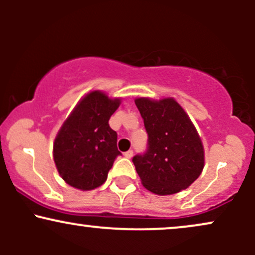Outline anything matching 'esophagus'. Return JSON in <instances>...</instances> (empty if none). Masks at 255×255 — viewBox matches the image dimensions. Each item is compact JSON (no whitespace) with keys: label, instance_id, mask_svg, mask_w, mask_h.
Instances as JSON below:
<instances>
[{"label":"esophagus","instance_id":"1","mask_svg":"<svg viewBox=\"0 0 255 255\" xmlns=\"http://www.w3.org/2000/svg\"><path fill=\"white\" fill-rule=\"evenodd\" d=\"M125 157L126 158H131V157H133V150H128L127 152H125Z\"/></svg>","mask_w":255,"mask_h":255}]
</instances>
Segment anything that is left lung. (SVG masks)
<instances>
[{
    "label": "left lung",
    "instance_id": "obj_1",
    "mask_svg": "<svg viewBox=\"0 0 255 255\" xmlns=\"http://www.w3.org/2000/svg\"><path fill=\"white\" fill-rule=\"evenodd\" d=\"M146 133L147 148L133 157L141 183L158 195L188 188L204 168V147L187 114L175 99H135Z\"/></svg>",
    "mask_w": 255,
    "mask_h": 255
}]
</instances>
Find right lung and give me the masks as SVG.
Returning a JSON list of instances; mask_svg holds the SVG:
<instances>
[{"label":"right lung","instance_id":"1","mask_svg":"<svg viewBox=\"0 0 255 255\" xmlns=\"http://www.w3.org/2000/svg\"><path fill=\"white\" fill-rule=\"evenodd\" d=\"M121 102L93 91L79 102L54 142V160L69 186L90 191L107 181L108 172L121 154L118 133L109 126L110 116Z\"/></svg>","mask_w":255,"mask_h":255}]
</instances>
